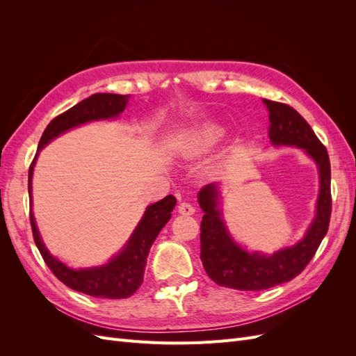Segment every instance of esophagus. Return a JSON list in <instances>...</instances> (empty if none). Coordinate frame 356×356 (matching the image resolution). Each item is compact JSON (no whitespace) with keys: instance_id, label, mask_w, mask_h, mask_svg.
<instances>
[{"instance_id":"esophagus-1","label":"esophagus","mask_w":356,"mask_h":356,"mask_svg":"<svg viewBox=\"0 0 356 356\" xmlns=\"http://www.w3.org/2000/svg\"><path fill=\"white\" fill-rule=\"evenodd\" d=\"M178 212L181 215H193L195 213V208H193V204H190L187 202H181L178 204Z\"/></svg>"}]
</instances>
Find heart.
Masks as SVG:
<instances>
[{"label":"heart","instance_id":"heart-1","mask_svg":"<svg viewBox=\"0 0 356 356\" xmlns=\"http://www.w3.org/2000/svg\"><path fill=\"white\" fill-rule=\"evenodd\" d=\"M220 136V132L213 126H204L202 131H199L195 136H193V141L197 147H211Z\"/></svg>","mask_w":356,"mask_h":356}]
</instances>
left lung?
<instances>
[{"instance_id":"left-lung-1","label":"left lung","mask_w":356,"mask_h":356,"mask_svg":"<svg viewBox=\"0 0 356 356\" xmlns=\"http://www.w3.org/2000/svg\"><path fill=\"white\" fill-rule=\"evenodd\" d=\"M268 110V138L273 145L303 148L319 170L316 215L305 238L272 255L248 252L236 243L222 221L218 208V186L208 184L199 191L204 215L200 222V260L215 284L241 291H261L289 282L305 270L328 232L331 217V166L327 148L309 123L293 106L263 99Z\"/></svg>"}]
</instances>
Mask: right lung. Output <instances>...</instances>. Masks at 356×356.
I'll list each match as a JSON object with an SVG mask.
<instances>
[{
    "label": "right lung",
    "mask_w": 356,
    "mask_h": 356,
    "mask_svg": "<svg viewBox=\"0 0 356 356\" xmlns=\"http://www.w3.org/2000/svg\"><path fill=\"white\" fill-rule=\"evenodd\" d=\"M129 95L115 93H95L88 99L74 105L68 111L59 114L47 124L46 131L42 132L38 143L37 154L32 160L28 174V191L29 204L32 207V170L35 166V160L40 149L47 145L53 138L70 131V129L84 124L93 120H106V118H115L123 113ZM177 199L169 195L147 208L143 220L136 225L131 239L126 243L123 250L114 255L111 260L99 267L90 268H70L58 258L53 257L47 248L42 243L35 224V218L32 215V208L29 209V220L34 242L42 257V260L49 266L51 273L55 275L62 284H65L74 291L88 294L96 298H127L141 286L144 281V270L147 264V257L156 241L160 230L170 218V212L175 208Z\"/></svg>",
    "instance_id": "1"
}]
</instances>
